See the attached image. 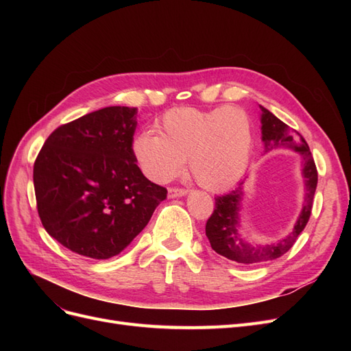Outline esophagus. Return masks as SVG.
<instances>
[{"label": "esophagus", "instance_id": "obj_1", "mask_svg": "<svg viewBox=\"0 0 351 351\" xmlns=\"http://www.w3.org/2000/svg\"><path fill=\"white\" fill-rule=\"evenodd\" d=\"M187 193V190L183 187H169L168 189V196L169 197H178V196H184Z\"/></svg>", "mask_w": 351, "mask_h": 351}]
</instances>
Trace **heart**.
<instances>
[{
    "mask_svg": "<svg viewBox=\"0 0 351 351\" xmlns=\"http://www.w3.org/2000/svg\"><path fill=\"white\" fill-rule=\"evenodd\" d=\"M158 133L142 132L133 139V154L154 182L177 177L189 158L196 183L212 192L236 184L253 151V120L237 105L212 110L180 107L158 121Z\"/></svg>",
    "mask_w": 351,
    "mask_h": 351,
    "instance_id": "heart-1",
    "label": "heart"
}]
</instances>
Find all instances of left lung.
<instances>
[{
  "label": "left lung",
  "mask_w": 351,
  "mask_h": 351,
  "mask_svg": "<svg viewBox=\"0 0 351 351\" xmlns=\"http://www.w3.org/2000/svg\"><path fill=\"white\" fill-rule=\"evenodd\" d=\"M261 111L265 152L277 149V147H290V149H294L302 155L306 195L302 214L297 219L293 231L280 241L271 244H253L244 239L239 231V212L244 182H240L239 186L230 190L228 193L215 197L214 212L206 221V237L210 243V247L218 254L241 265H256L278 259L293 247L297 237L304 230L307 221L311 218L317 184V169L309 146H307L302 134L290 129L267 108L261 107Z\"/></svg>",
  "instance_id": "1"
}]
</instances>
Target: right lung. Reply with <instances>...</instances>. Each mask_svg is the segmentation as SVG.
Listing matches in <instances>:
<instances>
[{"label":"right lung","mask_w":351,"mask_h":351,"mask_svg":"<svg viewBox=\"0 0 351 351\" xmlns=\"http://www.w3.org/2000/svg\"><path fill=\"white\" fill-rule=\"evenodd\" d=\"M136 108L107 107L49 134L34 165L38 214L74 253L108 259L149 222L167 189L136 164Z\"/></svg>","instance_id":"add662e5"}]
</instances>
